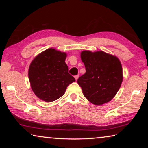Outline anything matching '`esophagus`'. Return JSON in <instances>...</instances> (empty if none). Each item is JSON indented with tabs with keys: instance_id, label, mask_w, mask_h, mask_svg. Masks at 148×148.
<instances>
[{
	"instance_id": "esophagus-1",
	"label": "esophagus",
	"mask_w": 148,
	"mask_h": 148,
	"mask_svg": "<svg viewBox=\"0 0 148 148\" xmlns=\"http://www.w3.org/2000/svg\"><path fill=\"white\" fill-rule=\"evenodd\" d=\"M74 77H75V79H76V80L77 81V79H78V77H79V75H76V76H74Z\"/></svg>"
}]
</instances>
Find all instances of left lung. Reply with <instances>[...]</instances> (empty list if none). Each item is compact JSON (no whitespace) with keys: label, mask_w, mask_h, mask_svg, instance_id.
I'll return each instance as SVG.
<instances>
[{"label":"left lung","mask_w":148,"mask_h":148,"mask_svg":"<svg viewBox=\"0 0 148 148\" xmlns=\"http://www.w3.org/2000/svg\"><path fill=\"white\" fill-rule=\"evenodd\" d=\"M86 72L77 79L86 98L95 105L110 102L117 94L123 81L121 62L116 56L102 51H82Z\"/></svg>","instance_id":"1"}]
</instances>
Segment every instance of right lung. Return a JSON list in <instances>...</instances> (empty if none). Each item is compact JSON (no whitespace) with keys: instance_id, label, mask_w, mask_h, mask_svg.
Wrapping results in <instances>:
<instances>
[{"instance_id":"1","label":"right lung","mask_w":148,"mask_h":148,"mask_svg":"<svg viewBox=\"0 0 148 148\" xmlns=\"http://www.w3.org/2000/svg\"><path fill=\"white\" fill-rule=\"evenodd\" d=\"M66 53L49 48L32 60L29 79L32 91L40 99L53 102L64 94L69 84L76 81L65 63Z\"/></svg>"}]
</instances>
